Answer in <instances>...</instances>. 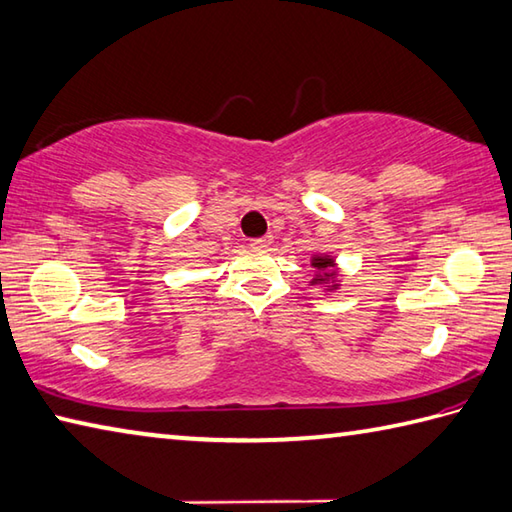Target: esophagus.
<instances>
[{"label":"esophagus","instance_id":"1","mask_svg":"<svg viewBox=\"0 0 512 512\" xmlns=\"http://www.w3.org/2000/svg\"><path fill=\"white\" fill-rule=\"evenodd\" d=\"M272 234H267V236H263V238H254L252 240V247H256V249H267L269 245H272Z\"/></svg>","mask_w":512,"mask_h":512}]
</instances>
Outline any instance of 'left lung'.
Wrapping results in <instances>:
<instances>
[{
	"instance_id": "1",
	"label": "left lung",
	"mask_w": 512,
	"mask_h": 512,
	"mask_svg": "<svg viewBox=\"0 0 512 512\" xmlns=\"http://www.w3.org/2000/svg\"><path fill=\"white\" fill-rule=\"evenodd\" d=\"M312 267V287H321L325 292H336V289H341L339 265H336V258L332 254H312Z\"/></svg>"
}]
</instances>
